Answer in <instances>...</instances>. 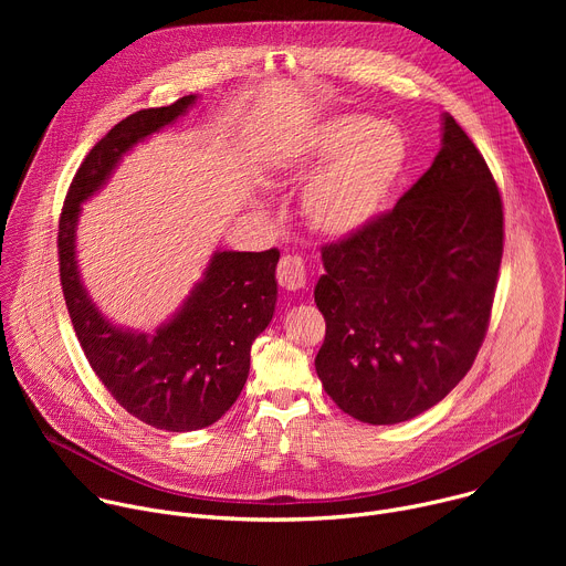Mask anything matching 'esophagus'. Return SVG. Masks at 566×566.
Returning a JSON list of instances; mask_svg holds the SVG:
<instances>
[{
	"label": "esophagus",
	"mask_w": 566,
	"mask_h": 566,
	"mask_svg": "<svg viewBox=\"0 0 566 566\" xmlns=\"http://www.w3.org/2000/svg\"><path fill=\"white\" fill-rule=\"evenodd\" d=\"M277 282L286 291H300L306 286V266L297 255H284L277 264Z\"/></svg>",
	"instance_id": "esophagus-1"
}]
</instances>
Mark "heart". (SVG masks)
Wrapping results in <instances>:
<instances>
[{
    "mask_svg": "<svg viewBox=\"0 0 566 566\" xmlns=\"http://www.w3.org/2000/svg\"><path fill=\"white\" fill-rule=\"evenodd\" d=\"M408 164V143L391 123L365 114H340L286 145L280 170L293 181L311 179L302 208L327 237H352L387 206Z\"/></svg>",
    "mask_w": 566,
    "mask_h": 566,
    "instance_id": "b5f03b06",
    "label": "heart"
}]
</instances>
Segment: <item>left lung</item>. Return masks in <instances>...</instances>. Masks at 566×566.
<instances>
[{"label": "left lung", "mask_w": 566, "mask_h": 566, "mask_svg": "<svg viewBox=\"0 0 566 566\" xmlns=\"http://www.w3.org/2000/svg\"><path fill=\"white\" fill-rule=\"evenodd\" d=\"M430 170L394 210L322 249L315 371L371 426L410 421L468 374L489 329L504 251L502 197L450 114Z\"/></svg>", "instance_id": "left-lung-1"}]
</instances>
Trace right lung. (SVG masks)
Returning a JSON list of instances; mask_svg holds the SVG:
<instances>
[{"mask_svg": "<svg viewBox=\"0 0 566 566\" xmlns=\"http://www.w3.org/2000/svg\"><path fill=\"white\" fill-rule=\"evenodd\" d=\"M195 101V94L184 96L114 125L77 168L57 232L64 302L92 369L132 417L168 432L212 426L244 389L251 347L275 313L280 253L214 251L179 311L154 334H143L114 325L90 297L77 269L75 232L83 203L109 181L123 156L172 125Z\"/></svg>", "mask_w": 566, "mask_h": 566, "instance_id": "obj_1", "label": "right lung"}]
</instances>
